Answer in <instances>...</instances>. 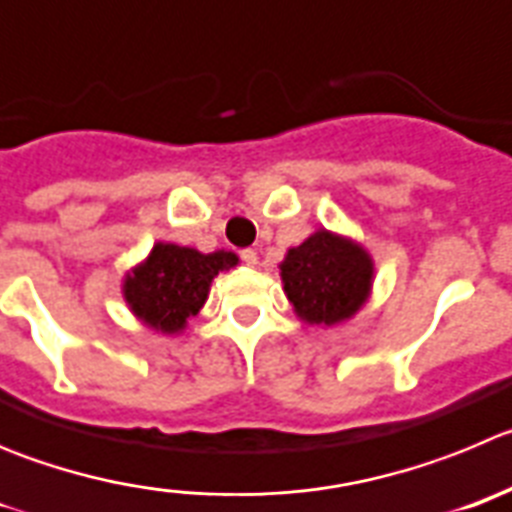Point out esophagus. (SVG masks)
Wrapping results in <instances>:
<instances>
[{"mask_svg": "<svg viewBox=\"0 0 512 512\" xmlns=\"http://www.w3.org/2000/svg\"><path fill=\"white\" fill-rule=\"evenodd\" d=\"M242 260H245V265L255 267L257 265V252L255 250H242Z\"/></svg>", "mask_w": 512, "mask_h": 512, "instance_id": "1", "label": "esophagus"}]
</instances>
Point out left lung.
I'll list each match as a JSON object with an SVG mask.
<instances>
[{
  "mask_svg": "<svg viewBox=\"0 0 512 512\" xmlns=\"http://www.w3.org/2000/svg\"><path fill=\"white\" fill-rule=\"evenodd\" d=\"M280 280L298 319L311 326H336L367 303L375 262L352 237L319 229L285 252Z\"/></svg>",
  "mask_w": 512,
  "mask_h": 512,
  "instance_id": "obj_1",
  "label": "left lung"
}]
</instances>
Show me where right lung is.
Segmentation results:
<instances>
[{"label":"right lung","instance_id":"add662e5","mask_svg":"<svg viewBox=\"0 0 512 512\" xmlns=\"http://www.w3.org/2000/svg\"><path fill=\"white\" fill-rule=\"evenodd\" d=\"M237 262L239 257L227 250L204 255L193 247L155 242L150 255L124 275L122 296L145 326L181 334L209 298L211 280Z\"/></svg>","mask_w":512,"mask_h":512}]
</instances>
